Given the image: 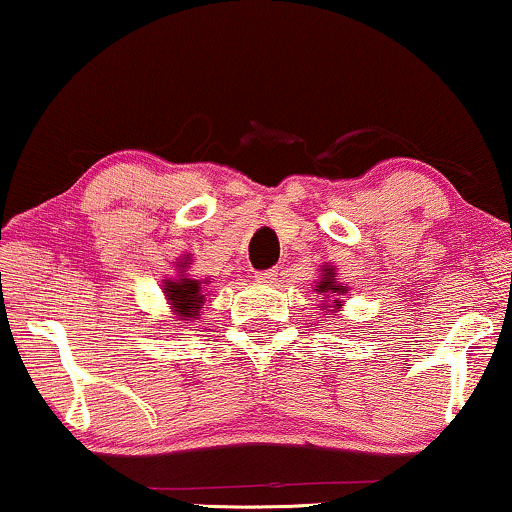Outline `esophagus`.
Masks as SVG:
<instances>
[{
  "mask_svg": "<svg viewBox=\"0 0 512 512\" xmlns=\"http://www.w3.org/2000/svg\"><path fill=\"white\" fill-rule=\"evenodd\" d=\"M255 278L259 283H273V280L278 278V269H264V271H257Z\"/></svg>",
  "mask_w": 512,
  "mask_h": 512,
  "instance_id": "34e87169",
  "label": "esophagus"
}]
</instances>
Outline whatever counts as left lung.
<instances>
[{"mask_svg": "<svg viewBox=\"0 0 512 512\" xmlns=\"http://www.w3.org/2000/svg\"><path fill=\"white\" fill-rule=\"evenodd\" d=\"M315 292H318V294H325L327 299L331 297V306H329V308H334V313H336V308H341V306H343L341 294H345L348 290H345V285L338 283L334 269H331V266H327V264H325V266H322L320 283L315 285ZM325 311H327V308H325Z\"/></svg>", "mask_w": 512, "mask_h": 512, "instance_id": "8db88e82", "label": "left lung"}]
</instances>
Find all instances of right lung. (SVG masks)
Returning a JSON list of instances; mask_svg holds the SVG:
<instances>
[{
  "label": "right lung",
  "mask_w": 512,
  "mask_h": 512,
  "mask_svg": "<svg viewBox=\"0 0 512 512\" xmlns=\"http://www.w3.org/2000/svg\"><path fill=\"white\" fill-rule=\"evenodd\" d=\"M187 264H190V257H183L181 262L176 264L178 266V273H181L183 278H169V280H164V285H162L164 297L169 299L171 308H174V313L181 320L197 318L199 311L206 304L204 287H201L199 280L185 278L183 269H187ZM206 283H208V280H206Z\"/></svg>",
  "instance_id": "add662e5"
}]
</instances>
